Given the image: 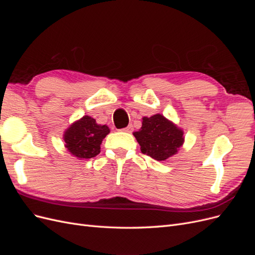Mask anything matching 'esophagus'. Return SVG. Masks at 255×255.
<instances>
[{"mask_svg":"<svg viewBox=\"0 0 255 255\" xmlns=\"http://www.w3.org/2000/svg\"><path fill=\"white\" fill-rule=\"evenodd\" d=\"M133 126L132 125H129V126H128L127 128H122L121 130L122 132H126V133H132L133 132Z\"/></svg>","mask_w":255,"mask_h":255,"instance_id":"34e87169","label":"esophagus"}]
</instances>
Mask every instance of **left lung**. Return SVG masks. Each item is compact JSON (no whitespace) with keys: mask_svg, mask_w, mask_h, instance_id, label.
Masks as SVG:
<instances>
[{"mask_svg":"<svg viewBox=\"0 0 255 255\" xmlns=\"http://www.w3.org/2000/svg\"><path fill=\"white\" fill-rule=\"evenodd\" d=\"M133 134L141 152L156 160L171 157L184 142L183 130L160 114L143 117L140 129Z\"/></svg>","mask_w":255,"mask_h":255,"instance_id":"8db88e82","label":"left lung"}]
</instances>
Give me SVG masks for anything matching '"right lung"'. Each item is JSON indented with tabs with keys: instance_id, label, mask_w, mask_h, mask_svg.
Segmentation results:
<instances>
[{
	"instance_id": "1",
	"label": "right lung",
	"mask_w": 255,
	"mask_h": 255,
	"mask_svg": "<svg viewBox=\"0 0 255 255\" xmlns=\"http://www.w3.org/2000/svg\"><path fill=\"white\" fill-rule=\"evenodd\" d=\"M109 133V127L98 125L96 119L84 116L65 130V146L75 157L92 158L100 153V145Z\"/></svg>"
}]
</instances>
